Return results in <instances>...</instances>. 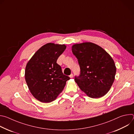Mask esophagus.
<instances>
[{
    "instance_id": "1",
    "label": "esophagus",
    "mask_w": 134,
    "mask_h": 134,
    "mask_svg": "<svg viewBox=\"0 0 134 134\" xmlns=\"http://www.w3.org/2000/svg\"><path fill=\"white\" fill-rule=\"evenodd\" d=\"M69 77H70V78H72V77H73V74H71L69 75Z\"/></svg>"
}]
</instances>
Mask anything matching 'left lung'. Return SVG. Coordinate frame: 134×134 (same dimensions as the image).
Returning a JSON list of instances; mask_svg holds the SVG:
<instances>
[{"label":"left lung","instance_id":"1","mask_svg":"<svg viewBox=\"0 0 134 134\" xmlns=\"http://www.w3.org/2000/svg\"><path fill=\"white\" fill-rule=\"evenodd\" d=\"M72 53L78 60L80 74L75 81L92 98H99L110 90L114 80L116 67L111 57L101 47L91 42L76 44Z\"/></svg>","mask_w":134,"mask_h":134}]
</instances>
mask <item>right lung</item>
Returning <instances> with one entry per match:
<instances>
[{
    "label": "right lung",
    "mask_w": 134,
    "mask_h": 134,
    "mask_svg": "<svg viewBox=\"0 0 134 134\" xmlns=\"http://www.w3.org/2000/svg\"><path fill=\"white\" fill-rule=\"evenodd\" d=\"M66 48L64 44L47 43L38 50L27 63L25 81L33 97L42 102L54 100L70 79L57 63Z\"/></svg>",
    "instance_id": "add662e5"
}]
</instances>
